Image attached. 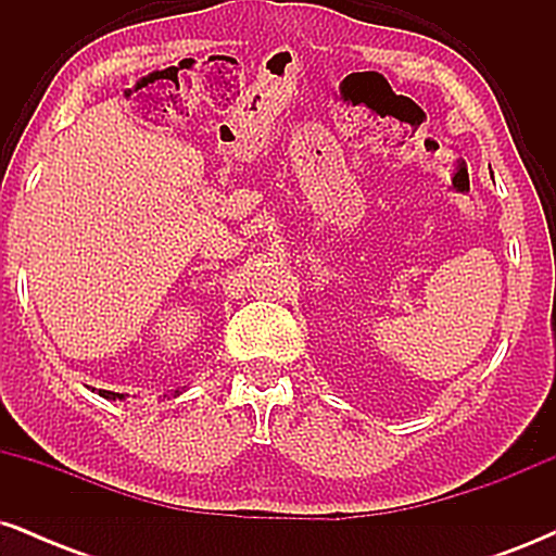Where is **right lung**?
Listing matches in <instances>:
<instances>
[{
  "mask_svg": "<svg viewBox=\"0 0 556 556\" xmlns=\"http://www.w3.org/2000/svg\"><path fill=\"white\" fill-rule=\"evenodd\" d=\"M175 394H180V392H175ZM99 397H104V400H125L127 394H123V392H106V389H99Z\"/></svg>",
  "mask_w": 556,
  "mask_h": 556,
  "instance_id": "obj_1",
  "label": "right lung"
}]
</instances>
